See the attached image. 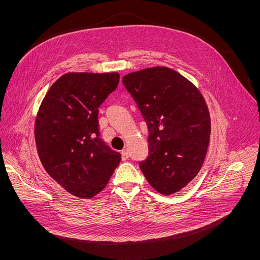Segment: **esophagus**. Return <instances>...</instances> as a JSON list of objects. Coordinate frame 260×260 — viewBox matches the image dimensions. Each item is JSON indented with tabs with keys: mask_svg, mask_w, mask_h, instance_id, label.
I'll return each instance as SVG.
<instances>
[{
	"mask_svg": "<svg viewBox=\"0 0 260 260\" xmlns=\"http://www.w3.org/2000/svg\"><path fill=\"white\" fill-rule=\"evenodd\" d=\"M128 158H129V154L125 151H122L121 152V159L124 161V160H127Z\"/></svg>",
	"mask_w": 260,
	"mask_h": 260,
	"instance_id": "1",
	"label": "esophagus"
}]
</instances>
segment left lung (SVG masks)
Masks as SVG:
<instances>
[{
	"label": "left lung",
	"instance_id": "left-lung-1",
	"mask_svg": "<svg viewBox=\"0 0 260 260\" xmlns=\"http://www.w3.org/2000/svg\"><path fill=\"white\" fill-rule=\"evenodd\" d=\"M148 129V156L139 166L156 191L169 195L199 174L210 135L208 108L196 86L167 67L122 78Z\"/></svg>",
	"mask_w": 260,
	"mask_h": 260
}]
</instances>
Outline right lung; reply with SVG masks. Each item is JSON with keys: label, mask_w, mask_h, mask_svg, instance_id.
I'll list each match as a JSON object with an SVG mask.
<instances>
[{"label": "right lung", "mask_w": 260, "mask_h": 260, "mask_svg": "<svg viewBox=\"0 0 260 260\" xmlns=\"http://www.w3.org/2000/svg\"><path fill=\"white\" fill-rule=\"evenodd\" d=\"M118 82L117 73H69L53 83L39 108V157L46 172L77 198L100 193L121 160L99 128V107Z\"/></svg>", "instance_id": "right-lung-1"}]
</instances>
